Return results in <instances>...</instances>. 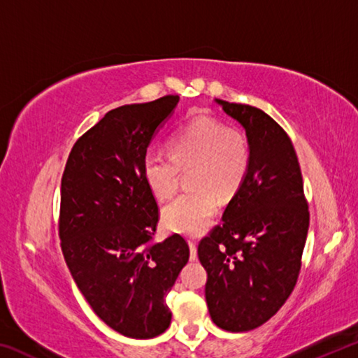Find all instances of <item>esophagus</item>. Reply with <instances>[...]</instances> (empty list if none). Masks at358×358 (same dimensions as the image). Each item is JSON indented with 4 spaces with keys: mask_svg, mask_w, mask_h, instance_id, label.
I'll return each mask as SVG.
<instances>
[{
    "mask_svg": "<svg viewBox=\"0 0 358 358\" xmlns=\"http://www.w3.org/2000/svg\"><path fill=\"white\" fill-rule=\"evenodd\" d=\"M189 243V250H191V260H197V246H196V241L189 240L187 241Z\"/></svg>",
    "mask_w": 358,
    "mask_h": 358,
    "instance_id": "34e87169",
    "label": "esophagus"
}]
</instances>
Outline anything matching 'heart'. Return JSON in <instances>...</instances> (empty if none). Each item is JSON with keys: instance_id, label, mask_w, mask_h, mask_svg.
<instances>
[{"instance_id": "b5f03b06", "label": "heart", "mask_w": 358, "mask_h": 358, "mask_svg": "<svg viewBox=\"0 0 358 358\" xmlns=\"http://www.w3.org/2000/svg\"><path fill=\"white\" fill-rule=\"evenodd\" d=\"M171 153L148 151L142 173L159 201L172 197L181 169L191 171V185L162 210L164 226L177 234L201 235L217 211V199L227 201L240 191L251 169V147L243 132L222 121L201 115L187 120L169 138Z\"/></svg>"}]
</instances>
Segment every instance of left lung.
<instances>
[{"instance_id": "1", "label": "left lung", "mask_w": 358, "mask_h": 358, "mask_svg": "<svg viewBox=\"0 0 358 358\" xmlns=\"http://www.w3.org/2000/svg\"><path fill=\"white\" fill-rule=\"evenodd\" d=\"M246 131L251 169L224 210L222 224L199 243L207 270L205 300L222 330L250 331L280 311L300 273L310 211L294 145L257 107L216 99Z\"/></svg>"}]
</instances>
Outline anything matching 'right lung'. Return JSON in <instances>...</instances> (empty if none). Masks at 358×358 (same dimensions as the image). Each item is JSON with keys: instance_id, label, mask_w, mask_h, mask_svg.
I'll list each match as a JSON object with an SVG mask.
<instances>
[{"instance_id": "add662e5", "label": "right lung", "mask_w": 358, "mask_h": 358, "mask_svg": "<svg viewBox=\"0 0 358 358\" xmlns=\"http://www.w3.org/2000/svg\"><path fill=\"white\" fill-rule=\"evenodd\" d=\"M180 98L107 112L72 147L62 178L59 238L66 264L96 316L128 338L171 325L166 296L189 259L178 234L153 240L159 213L143 156Z\"/></svg>"}]
</instances>
